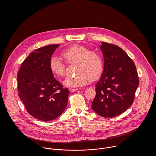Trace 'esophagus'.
Wrapping results in <instances>:
<instances>
[{"mask_svg": "<svg viewBox=\"0 0 156 156\" xmlns=\"http://www.w3.org/2000/svg\"><path fill=\"white\" fill-rule=\"evenodd\" d=\"M78 89L77 88H69V90L71 92H74V91H76Z\"/></svg>", "mask_w": 156, "mask_h": 156, "instance_id": "34e87169", "label": "esophagus"}]
</instances>
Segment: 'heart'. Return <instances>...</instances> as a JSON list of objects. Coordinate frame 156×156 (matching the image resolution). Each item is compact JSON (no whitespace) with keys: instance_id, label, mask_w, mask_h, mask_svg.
<instances>
[{"instance_id":"1","label":"heart","mask_w":156,"mask_h":156,"mask_svg":"<svg viewBox=\"0 0 156 156\" xmlns=\"http://www.w3.org/2000/svg\"><path fill=\"white\" fill-rule=\"evenodd\" d=\"M61 56L68 64H77L76 75L68 76L64 84L67 87L77 88L87 83L89 78L92 80L98 79L103 71V59L101 55L90 50L88 47L74 45L62 51ZM49 68L56 76L63 77L66 74V64L55 57L50 59Z\"/></svg>"}]
</instances>
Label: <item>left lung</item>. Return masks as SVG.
<instances>
[{
	"label": "left lung",
	"mask_w": 156,
	"mask_h": 156,
	"mask_svg": "<svg viewBox=\"0 0 156 156\" xmlns=\"http://www.w3.org/2000/svg\"><path fill=\"white\" fill-rule=\"evenodd\" d=\"M100 48L105 66L92 108L103 117L112 118L132 105L139 80L133 61L121 47L102 42Z\"/></svg>",
	"instance_id": "obj_1"
}]
</instances>
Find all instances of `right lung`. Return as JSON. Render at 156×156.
<instances>
[{"mask_svg": "<svg viewBox=\"0 0 156 156\" xmlns=\"http://www.w3.org/2000/svg\"><path fill=\"white\" fill-rule=\"evenodd\" d=\"M59 44L49 45L31 52L17 73L18 94L27 112L48 121L65 111L69 91L53 77L49 62Z\"/></svg>", "mask_w": 156, "mask_h": 156, "instance_id": "add662e5", "label": "right lung"}]
</instances>
